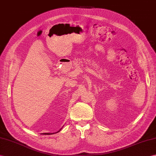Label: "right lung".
I'll return each mask as SVG.
<instances>
[{
  "mask_svg": "<svg viewBox=\"0 0 156 156\" xmlns=\"http://www.w3.org/2000/svg\"><path fill=\"white\" fill-rule=\"evenodd\" d=\"M60 130H59L58 132H59ZM57 132H56V133H57ZM43 134H48V135H49V134H52V133H43Z\"/></svg>",
  "mask_w": 156,
  "mask_h": 156,
  "instance_id": "right-lung-1",
  "label": "right lung"
}]
</instances>
